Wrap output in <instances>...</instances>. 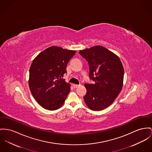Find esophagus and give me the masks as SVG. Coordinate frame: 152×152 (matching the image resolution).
I'll return each instance as SVG.
<instances>
[{
	"label": "esophagus",
	"mask_w": 152,
	"mask_h": 152,
	"mask_svg": "<svg viewBox=\"0 0 152 152\" xmlns=\"http://www.w3.org/2000/svg\"><path fill=\"white\" fill-rule=\"evenodd\" d=\"M80 86V85H77V84H73V87H74V88H75V89H76V88H77L78 87H79Z\"/></svg>",
	"instance_id": "obj_1"
}]
</instances>
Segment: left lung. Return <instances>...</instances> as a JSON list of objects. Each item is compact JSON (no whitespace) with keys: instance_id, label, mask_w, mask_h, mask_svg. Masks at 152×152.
Listing matches in <instances>:
<instances>
[{"instance_id":"1","label":"left lung","mask_w":152,"mask_h":152,"mask_svg":"<svg viewBox=\"0 0 152 152\" xmlns=\"http://www.w3.org/2000/svg\"><path fill=\"white\" fill-rule=\"evenodd\" d=\"M88 63L89 77L94 83L84 85L87 93L83 97L87 106L100 111L109 107L123 86L124 69L120 59L102 46H94L79 52Z\"/></svg>"}]
</instances>
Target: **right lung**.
<instances>
[{
  "label": "right lung",
  "mask_w": 152,
  "mask_h": 152,
  "mask_svg": "<svg viewBox=\"0 0 152 152\" xmlns=\"http://www.w3.org/2000/svg\"><path fill=\"white\" fill-rule=\"evenodd\" d=\"M76 51L52 46L39 53L29 70L31 93L44 108L53 111L62 106L70 91L63 79L66 67Z\"/></svg>",
  "instance_id": "obj_1"
}]
</instances>
